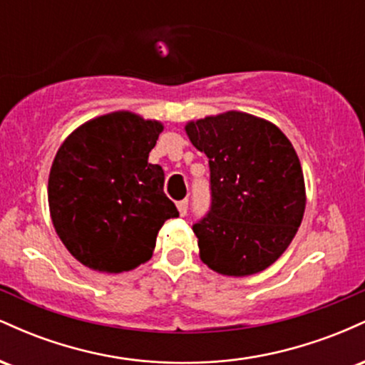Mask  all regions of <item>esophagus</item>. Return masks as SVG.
I'll list each match as a JSON object with an SVG mask.
<instances>
[{
  "label": "esophagus",
  "instance_id": "1",
  "mask_svg": "<svg viewBox=\"0 0 365 365\" xmlns=\"http://www.w3.org/2000/svg\"><path fill=\"white\" fill-rule=\"evenodd\" d=\"M178 211H180V216H185L187 215V209H188V199H183L180 200V202L177 204Z\"/></svg>",
  "mask_w": 365,
  "mask_h": 365
}]
</instances>
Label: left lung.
<instances>
[{
	"label": "left lung",
	"mask_w": 365,
	"mask_h": 365,
	"mask_svg": "<svg viewBox=\"0 0 365 365\" xmlns=\"http://www.w3.org/2000/svg\"><path fill=\"white\" fill-rule=\"evenodd\" d=\"M185 132L211 170V209L194 225L200 261L225 276L269 267L305 211L304 173L292 142L271 121L242 111L188 121Z\"/></svg>",
	"instance_id": "1"
}]
</instances>
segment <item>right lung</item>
I'll return each mask as SVG.
<instances>
[{"mask_svg":"<svg viewBox=\"0 0 365 365\" xmlns=\"http://www.w3.org/2000/svg\"><path fill=\"white\" fill-rule=\"evenodd\" d=\"M163 123L132 111L86 121L58 149L49 171L48 202L68 252L101 273L135 269L153 257L156 237L175 204L165 171L148 161Z\"/></svg>","mask_w":365,"mask_h":365,"instance_id":"1","label":"right lung"}]
</instances>
